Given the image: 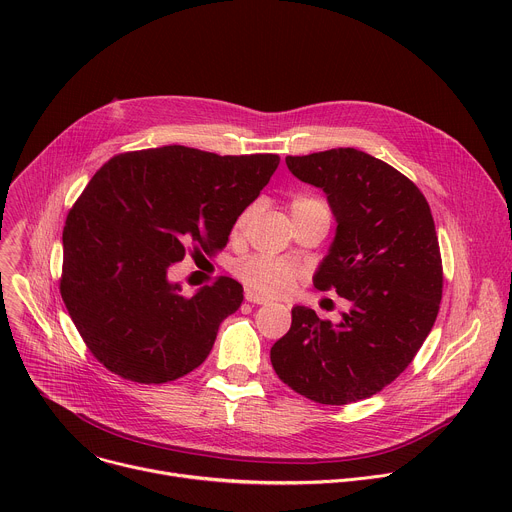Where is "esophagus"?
<instances>
[{
	"label": "esophagus",
	"mask_w": 512,
	"mask_h": 512,
	"mask_svg": "<svg viewBox=\"0 0 512 512\" xmlns=\"http://www.w3.org/2000/svg\"><path fill=\"white\" fill-rule=\"evenodd\" d=\"M245 300L247 302H251V304H267L269 302V298H265V296H261V294H257V291H245Z\"/></svg>",
	"instance_id": "1"
}]
</instances>
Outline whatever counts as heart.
Segmentation results:
<instances>
[{"mask_svg":"<svg viewBox=\"0 0 512 512\" xmlns=\"http://www.w3.org/2000/svg\"><path fill=\"white\" fill-rule=\"evenodd\" d=\"M306 206H326L322 200L312 196H300L291 202V210L306 208ZM251 210H245L237 218V229H241ZM237 277L249 285L253 291H259L263 296H281L291 289L300 275V267L283 257H271V255H251L237 263L235 267Z\"/></svg>","mask_w":512,"mask_h":512,"instance_id":"b5f03b06","label":"heart"}]
</instances>
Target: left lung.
Masks as SVG:
<instances>
[{
  "instance_id": "8db88e82",
  "label": "left lung",
  "mask_w": 512,
  "mask_h": 512,
  "mask_svg": "<svg viewBox=\"0 0 512 512\" xmlns=\"http://www.w3.org/2000/svg\"><path fill=\"white\" fill-rule=\"evenodd\" d=\"M285 164L326 192L336 235L314 285L336 289L350 310L332 324L296 306L271 364L316 403L367 399L409 367L440 312L444 271L429 204L407 176L354 148L287 156Z\"/></svg>"
}]
</instances>
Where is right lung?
Masks as SVG:
<instances>
[{"label": "right lung", "mask_w": 512, "mask_h": 512, "mask_svg": "<svg viewBox=\"0 0 512 512\" xmlns=\"http://www.w3.org/2000/svg\"><path fill=\"white\" fill-rule=\"evenodd\" d=\"M277 166L275 154L164 145L97 170L66 216L60 296L103 367L145 385L200 367L218 326L239 310L243 285L221 277L184 296L168 271L188 253L225 249Z\"/></svg>", "instance_id": "1"}]
</instances>
